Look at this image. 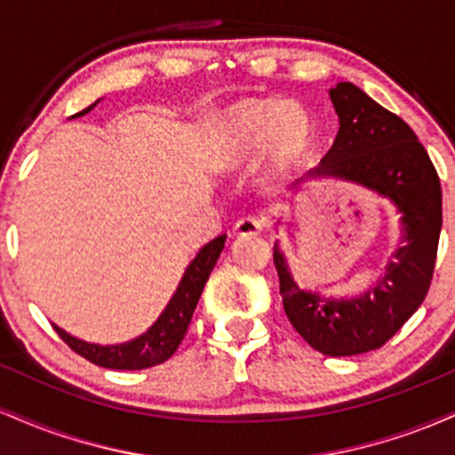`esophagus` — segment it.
<instances>
[{"label": "esophagus", "instance_id": "obj_1", "mask_svg": "<svg viewBox=\"0 0 455 455\" xmlns=\"http://www.w3.org/2000/svg\"><path fill=\"white\" fill-rule=\"evenodd\" d=\"M265 227H267L265 220L248 216V218H242V220H237V224H235V235H239V237H245V235H260L265 231Z\"/></svg>", "mask_w": 455, "mask_h": 455}]
</instances>
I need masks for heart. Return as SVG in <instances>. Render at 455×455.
I'll use <instances>...</instances> for the list:
<instances>
[{
    "mask_svg": "<svg viewBox=\"0 0 455 455\" xmlns=\"http://www.w3.org/2000/svg\"><path fill=\"white\" fill-rule=\"evenodd\" d=\"M315 124L297 102L274 98L228 107L213 130V162L222 169H245L260 160L265 175L284 177L310 156Z\"/></svg>",
    "mask_w": 455,
    "mask_h": 455,
    "instance_id": "b5f03b06",
    "label": "heart"
}]
</instances>
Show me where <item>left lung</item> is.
<instances>
[{
    "mask_svg": "<svg viewBox=\"0 0 455 455\" xmlns=\"http://www.w3.org/2000/svg\"><path fill=\"white\" fill-rule=\"evenodd\" d=\"M329 98L340 128L321 164L301 177L295 195L315 180L351 181L372 190L400 213V245L385 274L351 297L301 289L278 242L274 263L282 304L297 333L318 353L348 357L383 347L426 299L443 227V195L435 164L409 124L353 83H338Z\"/></svg>",
    "mask_w": 455,
    "mask_h": 455,
    "instance_id": "1",
    "label": "left lung"
}]
</instances>
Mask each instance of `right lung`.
Wrapping results in <instances>:
<instances>
[{
    "label": "right lung",
    "mask_w": 455,
    "mask_h": 455,
    "mask_svg": "<svg viewBox=\"0 0 455 455\" xmlns=\"http://www.w3.org/2000/svg\"><path fill=\"white\" fill-rule=\"evenodd\" d=\"M98 102L100 100L93 102L92 107L83 108L81 113L72 115L70 119L87 115ZM224 242H227V235H220V237L212 239L210 243H205L198 250L196 257L192 259V263L188 265L184 275H181L173 297H171L164 310L160 312V316L156 318L154 325L148 331L140 333V336L132 338V340L122 344L87 342L72 336V333H68L66 329H61L53 323L55 331L60 333L61 340L72 351H76L81 357L90 359L92 363L102 365V368L143 370L166 362L177 351L181 340H184L188 325H190V318L195 315V307L198 304V297H201L203 289H205V282L210 278L212 269L216 267L218 259H220Z\"/></svg>",
    "instance_id": "obj_1"
}]
</instances>
